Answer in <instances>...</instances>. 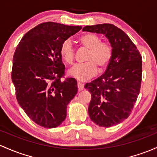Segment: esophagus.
Listing matches in <instances>:
<instances>
[{"instance_id":"34e87169","label":"esophagus","mask_w":157,"mask_h":157,"mask_svg":"<svg viewBox=\"0 0 157 157\" xmlns=\"http://www.w3.org/2000/svg\"><path fill=\"white\" fill-rule=\"evenodd\" d=\"M77 88H78V90L79 91H81V90H82V89H83V88H84V86H83V84L82 83H81V82H77Z\"/></svg>"}]
</instances>
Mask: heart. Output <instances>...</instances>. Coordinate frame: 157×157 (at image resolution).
Returning <instances> with one entry per match:
<instances>
[{
    "instance_id": "heart-1",
    "label": "heart",
    "mask_w": 157,
    "mask_h": 157,
    "mask_svg": "<svg viewBox=\"0 0 157 157\" xmlns=\"http://www.w3.org/2000/svg\"><path fill=\"white\" fill-rule=\"evenodd\" d=\"M80 42L89 50L86 61L77 64L68 71L71 77L80 81H86L97 75L98 68L103 71L109 65L113 57V46L109 42L101 41V38L94 33H88L80 37ZM60 55L68 64L75 62V49L72 41L67 39L62 43Z\"/></svg>"
}]
</instances>
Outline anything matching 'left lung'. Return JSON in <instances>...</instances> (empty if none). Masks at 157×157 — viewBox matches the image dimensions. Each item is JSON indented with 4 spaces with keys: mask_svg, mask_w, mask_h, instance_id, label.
Here are the masks:
<instances>
[{
    "mask_svg": "<svg viewBox=\"0 0 157 157\" xmlns=\"http://www.w3.org/2000/svg\"><path fill=\"white\" fill-rule=\"evenodd\" d=\"M82 31L104 34L113 46V57L105 73L86 84L85 89L92 95L91 120L100 127L114 126L128 118L136 102L142 82V56L128 36L114 25L86 26Z\"/></svg>",
    "mask_w": 157,
    "mask_h": 157,
    "instance_id": "1",
    "label": "left lung"
}]
</instances>
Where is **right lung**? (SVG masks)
I'll list each match as a JSON object with an SVG mask.
<instances>
[{
  "mask_svg": "<svg viewBox=\"0 0 157 157\" xmlns=\"http://www.w3.org/2000/svg\"><path fill=\"white\" fill-rule=\"evenodd\" d=\"M48 21L24 36L13 56L12 80L18 104L33 121L45 128L56 127L66 118L67 105L77 92V81L65 76L60 47L81 30Z\"/></svg>",
  "mask_w": 157,
  "mask_h": 157,
  "instance_id": "right-lung-1",
  "label": "right lung"
}]
</instances>
